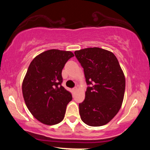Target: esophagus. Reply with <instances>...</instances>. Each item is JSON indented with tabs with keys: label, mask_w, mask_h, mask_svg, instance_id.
<instances>
[{
	"label": "esophagus",
	"mask_w": 150,
	"mask_h": 150,
	"mask_svg": "<svg viewBox=\"0 0 150 150\" xmlns=\"http://www.w3.org/2000/svg\"><path fill=\"white\" fill-rule=\"evenodd\" d=\"M73 92H76V91L77 90V87H74V88L73 89Z\"/></svg>",
	"instance_id": "1"
}]
</instances>
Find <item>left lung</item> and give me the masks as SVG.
I'll use <instances>...</instances> for the list:
<instances>
[{"label": "left lung", "mask_w": 150, "mask_h": 150, "mask_svg": "<svg viewBox=\"0 0 150 150\" xmlns=\"http://www.w3.org/2000/svg\"><path fill=\"white\" fill-rule=\"evenodd\" d=\"M88 85L79 104L81 119L90 126H101L117 114L123 100L124 74L115 55L100 48L75 51Z\"/></svg>", "instance_id": "8db88e82"}]
</instances>
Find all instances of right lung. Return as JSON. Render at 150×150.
<instances>
[{"mask_svg":"<svg viewBox=\"0 0 150 150\" xmlns=\"http://www.w3.org/2000/svg\"><path fill=\"white\" fill-rule=\"evenodd\" d=\"M70 51L51 49L31 62L22 82V94L29 111L39 121L55 125L64 118L72 94L61 85L62 70L73 57Z\"/></svg>","mask_w":150,"mask_h":150,"instance_id":"1","label":"right lung"}]
</instances>
